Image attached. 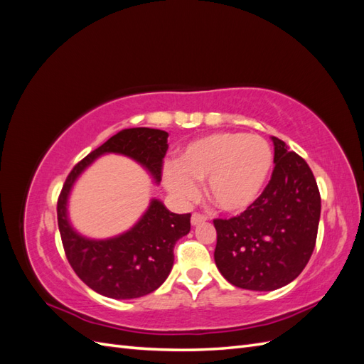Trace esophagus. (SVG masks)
Instances as JSON below:
<instances>
[{"label":"esophagus","mask_w":364,"mask_h":364,"mask_svg":"<svg viewBox=\"0 0 364 364\" xmlns=\"http://www.w3.org/2000/svg\"><path fill=\"white\" fill-rule=\"evenodd\" d=\"M206 215H203V214H199V213H194L193 215H191V225L193 226H196V225H200V223H205L206 222Z\"/></svg>","instance_id":"esophagus-1"}]
</instances>
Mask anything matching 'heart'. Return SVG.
<instances>
[{
    "label": "heart",
    "mask_w": 364,
    "mask_h": 364,
    "mask_svg": "<svg viewBox=\"0 0 364 364\" xmlns=\"http://www.w3.org/2000/svg\"><path fill=\"white\" fill-rule=\"evenodd\" d=\"M273 165L269 142L258 135L218 132L190 142L176 167L165 170L167 188L179 199L197 194V182L206 181V193L225 213H241L255 203Z\"/></svg>",
    "instance_id": "1"
}]
</instances>
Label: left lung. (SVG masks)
<instances>
[{
	"mask_svg": "<svg viewBox=\"0 0 364 364\" xmlns=\"http://www.w3.org/2000/svg\"><path fill=\"white\" fill-rule=\"evenodd\" d=\"M274 168L245 213L215 218L217 269L238 289L272 291L299 277L316 246L321 193L311 168L272 136Z\"/></svg>",
	"mask_w": 364,
	"mask_h": 364,
	"instance_id": "obj_1",
	"label": "left lung"
}]
</instances>
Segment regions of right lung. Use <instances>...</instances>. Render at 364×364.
Wrapping results in <instances>:
<instances>
[{"instance_id":"right-lung-1","label":"right lung","mask_w":364,"mask_h":364,"mask_svg":"<svg viewBox=\"0 0 364 364\" xmlns=\"http://www.w3.org/2000/svg\"><path fill=\"white\" fill-rule=\"evenodd\" d=\"M167 138V132L149 127L118 132L74 165L59 194L58 225L70 266L87 287L112 299H135L161 287L173 267L176 241L190 232L191 214L170 213L153 199L146 214L127 232L109 240H90L77 234L68 222L70 191L80 173L105 153L135 159L161 182Z\"/></svg>"}]
</instances>
